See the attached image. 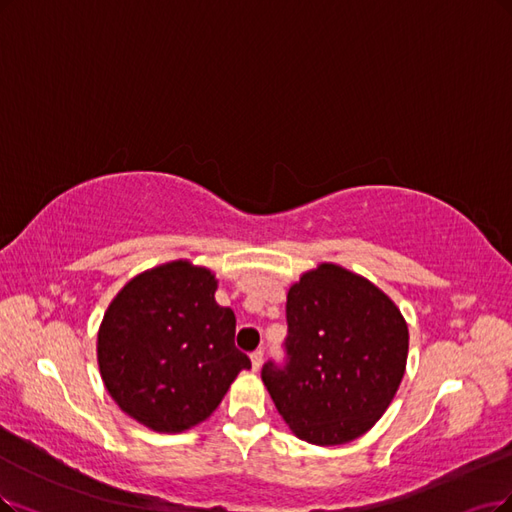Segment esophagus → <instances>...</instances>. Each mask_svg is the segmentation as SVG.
<instances>
[{
  "instance_id": "34e87169",
  "label": "esophagus",
  "mask_w": 512,
  "mask_h": 512,
  "mask_svg": "<svg viewBox=\"0 0 512 512\" xmlns=\"http://www.w3.org/2000/svg\"><path fill=\"white\" fill-rule=\"evenodd\" d=\"M261 363H263V350H255L251 354V365H253V371H259L261 369Z\"/></svg>"
}]
</instances>
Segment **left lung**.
I'll return each mask as SVG.
<instances>
[{
    "label": "left lung",
    "mask_w": 512,
    "mask_h": 512,
    "mask_svg": "<svg viewBox=\"0 0 512 512\" xmlns=\"http://www.w3.org/2000/svg\"><path fill=\"white\" fill-rule=\"evenodd\" d=\"M287 363L261 380L295 437L344 445L386 413L407 365L409 329L373 282L335 263L301 274L287 293Z\"/></svg>",
    "instance_id": "left-lung-1"
}]
</instances>
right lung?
Listing matches in <instances>:
<instances>
[{
  "label": "right lung",
  "instance_id": "1",
  "mask_svg": "<svg viewBox=\"0 0 512 512\" xmlns=\"http://www.w3.org/2000/svg\"><path fill=\"white\" fill-rule=\"evenodd\" d=\"M215 291L211 270L179 259L128 280L113 297L97 358L107 392L132 420L156 432L194 428L251 369L234 346L236 316Z\"/></svg>",
  "mask_w": 512,
  "mask_h": 512
}]
</instances>
